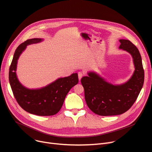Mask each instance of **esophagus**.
<instances>
[{
  "label": "esophagus",
  "instance_id": "obj_1",
  "mask_svg": "<svg viewBox=\"0 0 152 152\" xmlns=\"http://www.w3.org/2000/svg\"><path fill=\"white\" fill-rule=\"evenodd\" d=\"M84 76V73H83L82 71H79L78 72V77L79 80H81V79L82 78V77Z\"/></svg>",
  "mask_w": 152,
  "mask_h": 152
}]
</instances>
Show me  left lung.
Wrapping results in <instances>:
<instances>
[{"label": "left lung", "mask_w": 152, "mask_h": 152, "mask_svg": "<svg viewBox=\"0 0 152 152\" xmlns=\"http://www.w3.org/2000/svg\"><path fill=\"white\" fill-rule=\"evenodd\" d=\"M119 42V49L129 53L133 59L135 70L128 81L113 85L95 72H89L88 76L83 77L81 80L87 106L100 116L125 113L136 100L144 81V71L138 49L129 40L120 39Z\"/></svg>", "instance_id": "obj_1"}]
</instances>
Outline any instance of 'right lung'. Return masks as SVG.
Masks as SVG:
<instances>
[{"instance_id": "1", "label": "right lung", "mask_w": 152, "mask_h": 152, "mask_svg": "<svg viewBox=\"0 0 152 152\" xmlns=\"http://www.w3.org/2000/svg\"><path fill=\"white\" fill-rule=\"evenodd\" d=\"M42 41L40 38L28 39L17 47L9 69V82L16 100L24 110L38 116H52L60 110L67 94L79 80L77 74L73 73L36 89H28L20 83L16 71L20 55L27 45Z\"/></svg>"}]
</instances>
